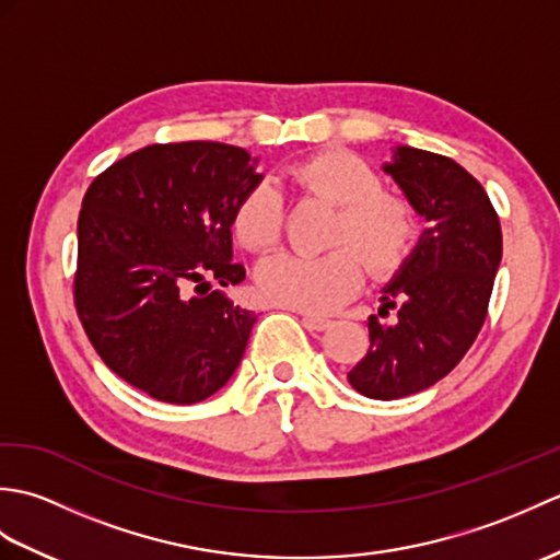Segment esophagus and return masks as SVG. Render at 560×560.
I'll list each match as a JSON object with an SVG mask.
<instances>
[{"label": "esophagus", "instance_id": "esophagus-1", "mask_svg": "<svg viewBox=\"0 0 560 560\" xmlns=\"http://www.w3.org/2000/svg\"><path fill=\"white\" fill-rule=\"evenodd\" d=\"M303 325H305V329H311V331H325L331 323L327 317H315V315H305L303 317Z\"/></svg>", "mask_w": 560, "mask_h": 560}]
</instances>
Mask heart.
<instances>
[{
  "label": "heart",
  "instance_id": "obj_1",
  "mask_svg": "<svg viewBox=\"0 0 560 560\" xmlns=\"http://www.w3.org/2000/svg\"><path fill=\"white\" fill-rule=\"evenodd\" d=\"M291 180L305 195L339 207L331 245L343 247L325 257L281 253L259 261L255 289L267 303L323 315L353 299L363 283L361 260L375 277L397 271L413 245L411 207L383 189L380 175L349 151H323L291 165ZM235 241L253 253L279 243L283 201L277 189L261 183L237 199L231 217ZM347 246L357 252L351 254Z\"/></svg>",
  "mask_w": 560,
  "mask_h": 560
}]
</instances>
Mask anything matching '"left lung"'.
<instances>
[{
    "label": "left lung",
    "instance_id": "8db88e82",
    "mask_svg": "<svg viewBox=\"0 0 560 560\" xmlns=\"http://www.w3.org/2000/svg\"><path fill=\"white\" fill-rule=\"evenodd\" d=\"M383 171L425 223L380 291L377 313L397 307L395 323L368 317L371 349L349 373L355 392L387 401L435 385L469 351L491 301L503 235L486 189L452 159L395 147Z\"/></svg>",
    "mask_w": 560,
    "mask_h": 560
}]
</instances>
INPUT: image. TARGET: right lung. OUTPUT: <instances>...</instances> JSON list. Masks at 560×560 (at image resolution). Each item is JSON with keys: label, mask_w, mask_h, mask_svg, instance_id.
<instances>
[{"label": "right lung", "mask_w": 560, "mask_h": 560, "mask_svg": "<svg viewBox=\"0 0 560 560\" xmlns=\"http://www.w3.org/2000/svg\"><path fill=\"white\" fill-rule=\"evenodd\" d=\"M259 159L221 141L153 144L91 183L79 213L74 299L113 373L149 397L195 404L241 365L257 315L235 287L231 217Z\"/></svg>", "instance_id": "obj_1"}]
</instances>
